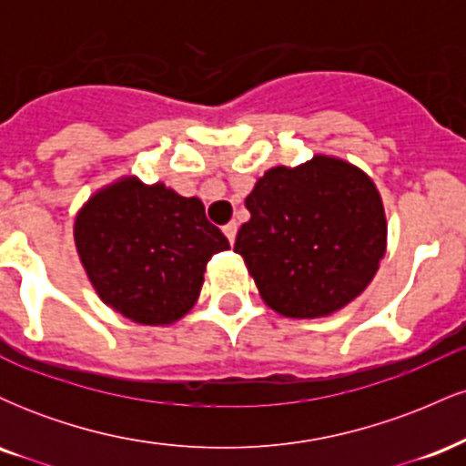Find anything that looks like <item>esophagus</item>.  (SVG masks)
I'll return each mask as SVG.
<instances>
[{
  "label": "esophagus",
  "instance_id": "34e87169",
  "mask_svg": "<svg viewBox=\"0 0 466 466\" xmlns=\"http://www.w3.org/2000/svg\"><path fill=\"white\" fill-rule=\"evenodd\" d=\"M237 232H238V226L234 221L228 223V226H223V234H226L229 243H234V240H237Z\"/></svg>",
  "mask_w": 466,
  "mask_h": 466
}]
</instances>
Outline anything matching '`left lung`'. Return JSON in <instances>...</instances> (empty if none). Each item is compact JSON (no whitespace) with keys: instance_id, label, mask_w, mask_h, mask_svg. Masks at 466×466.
<instances>
[{"instance_id":"8db88e82","label":"left lung","mask_w":466,"mask_h":466,"mask_svg":"<svg viewBox=\"0 0 466 466\" xmlns=\"http://www.w3.org/2000/svg\"><path fill=\"white\" fill-rule=\"evenodd\" d=\"M234 251L269 309L313 319L361 296L386 254L388 223L374 181L339 157L276 166L245 199Z\"/></svg>"}]
</instances>
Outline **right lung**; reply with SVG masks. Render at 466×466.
Here are the masks:
<instances>
[{
    "label": "right lung",
    "mask_w": 466,
    "mask_h": 466,
    "mask_svg": "<svg viewBox=\"0 0 466 466\" xmlns=\"http://www.w3.org/2000/svg\"><path fill=\"white\" fill-rule=\"evenodd\" d=\"M74 243L98 298L137 324L166 326L195 307L203 271L228 238L197 197L122 177L89 197Z\"/></svg>",
    "instance_id": "right-lung-1"
}]
</instances>
